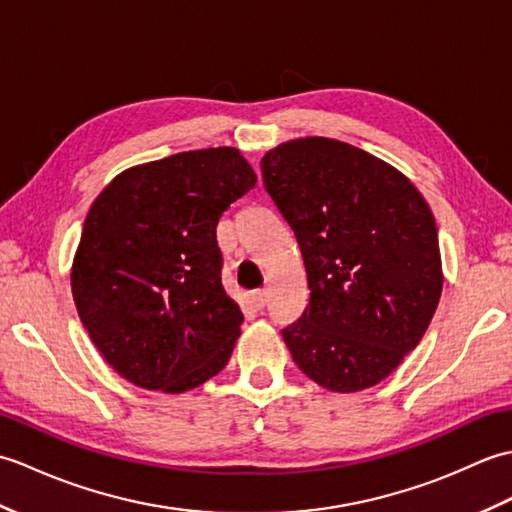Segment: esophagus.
Returning <instances> with one entry per match:
<instances>
[{
	"label": "esophagus",
	"instance_id": "esophagus-1",
	"mask_svg": "<svg viewBox=\"0 0 512 512\" xmlns=\"http://www.w3.org/2000/svg\"><path fill=\"white\" fill-rule=\"evenodd\" d=\"M253 303H255V308H266V303H268V292L266 290H257V292H253Z\"/></svg>",
	"mask_w": 512,
	"mask_h": 512
}]
</instances>
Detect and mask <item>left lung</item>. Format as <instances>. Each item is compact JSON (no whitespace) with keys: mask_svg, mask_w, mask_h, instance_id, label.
Listing matches in <instances>:
<instances>
[{"mask_svg":"<svg viewBox=\"0 0 512 512\" xmlns=\"http://www.w3.org/2000/svg\"><path fill=\"white\" fill-rule=\"evenodd\" d=\"M262 176L308 275L310 303L281 330L292 358L330 391L378 385L420 343L440 301L429 204L398 169L332 138L279 145Z\"/></svg>","mask_w":512,"mask_h":512,"instance_id":"left-lung-1","label":"left lung"}]
</instances>
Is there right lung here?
<instances>
[{"instance_id":"obj_1","label":"right lung","mask_w":512,"mask_h":512,"mask_svg":"<svg viewBox=\"0 0 512 512\" xmlns=\"http://www.w3.org/2000/svg\"><path fill=\"white\" fill-rule=\"evenodd\" d=\"M255 182L237 149H198L127 169L94 200L72 295L129 383L182 394L228 363L244 314L222 286L215 228Z\"/></svg>"}]
</instances>
